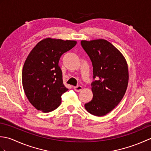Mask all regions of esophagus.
I'll return each instance as SVG.
<instances>
[{"instance_id":"1","label":"esophagus","mask_w":151,"mask_h":151,"mask_svg":"<svg viewBox=\"0 0 151 151\" xmlns=\"http://www.w3.org/2000/svg\"><path fill=\"white\" fill-rule=\"evenodd\" d=\"M74 89H75V90L76 91L80 92L82 89V87L81 86H75V87H74Z\"/></svg>"}]
</instances>
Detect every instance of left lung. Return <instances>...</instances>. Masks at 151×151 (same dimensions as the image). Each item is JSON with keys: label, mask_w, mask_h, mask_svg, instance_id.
<instances>
[{"label": "left lung", "mask_w": 151, "mask_h": 151, "mask_svg": "<svg viewBox=\"0 0 151 151\" xmlns=\"http://www.w3.org/2000/svg\"><path fill=\"white\" fill-rule=\"evenodd\" d=\"M93 65V99L86 110L95 116H103L119 103L129 83V69L124 57L117 48L102 39L81 41Z\"/></svg>", "instance_id": "left-lung-1"}]
</instances>
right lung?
I'll use <instances>...</instances> for the list:
<instances>
[{
  "mask_svg": "<svg viewBox=\"0 0 151 151\" xmlns=\"http://www.w3.org/2000/svg\"><path fill=\"white\" fill-rule=\"evenodd\" d=\"M76 44V41L48 37L40 41L28 54L22 68V87L37 110L47 113L60 105L62 95L68 89L63 85L59 60Z\"/></svg>",
  "mask_w": 151,
  "mask_h": 151,
  "instance_id": "obj_1",
  "label": "right lung"
}]
</instances>
